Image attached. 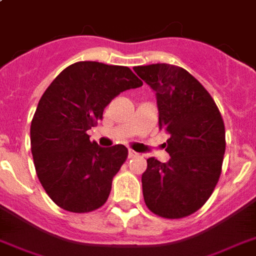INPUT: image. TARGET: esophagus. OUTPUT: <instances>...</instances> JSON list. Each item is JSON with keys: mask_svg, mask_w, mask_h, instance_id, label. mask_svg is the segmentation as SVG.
<instances>
[{"mask_svg": "<svg viewBox=\"0 0 256 256\" xmlns=\"http://www.w3.org/2000/svg\"><path fill=\"white\" fill-rule=\"evenodd\" d=\"M136 156H138V152H136L134 150H128V158H134Z\"/></svg>", "mask_w": 256, "mask_h": 256, "instance_id": "esophagus-1", "label": "esophagus"}]
</instances>
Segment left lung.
<instances>
[{
    "label": "left lung",
    "instance_id": "obj_1",
    "mask_svg": "<svg viewBox=\"0 0 256 256\" xmlns=\"http://www.w3.org/2000/svg\"><path fill=\"white\" fill-rule=\"evenodd\" d=\"M156 92L160 128L170 160L148 158L142 190L148 210L162 218L188 216L206 203L222 171L224 124L212 96L187 70L168 64L134 68Z\"/></svg>",
    "mask_w": 256,
    "mask_h": 256
}]
</instances>
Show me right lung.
I'll use <instances>...</instances> for the list:
<instances>
[{"label":"right lung","mask_w":256,"mask_h":256,"mask_svg":"<svg viewBox=\"0 0 256 256\" xmlns=\"http://www.w3.org/2000/svg\"><path fill=\"white\" fill-rule=\"evenodd\" d=\"M142 86L128 66L82 61L68 66L42 94L30 126L36 172L57 206L90 212L108 200L128 158L124 144L100 148L88 130L120 92Z\"/></svg>","instance_id":"add662e5"}]
</instances>
